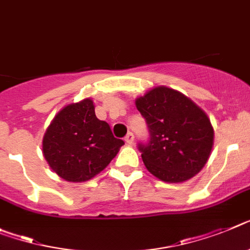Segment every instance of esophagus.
<instances>
[{
    "label": "esophagus",
    "mask_w": 250,
    "mask_h": 250,
    "mask_svg": "<svg viewBox=\"0 0 250 250\" xmlns=\"http://www.w3.org/2000/svg\"><path fill=\"white\" fill-rule=\"evenodd\" d=\"M125 141L127 142V144H128V145L133 144V141H135V136H133V133H132V132H128V133L125 135Z\"/></svg>",
    "instance_id": "obj_1"
}]
</instances>
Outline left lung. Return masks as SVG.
<instances>
[{"label": "left lung", "mask_w": 250, "mask_h": 250, "mask_svg": "<svg viewBox=\"0 0 250 250\" xmlns=\"http://www.w3.org/2000/svg\"><path fill=\"white\" fill-rule=\"evenodd\" d=\"M146 121L147 142L137 145L145 167L167 183L194 177L208 160L213 129L202 109L179 91L159 86L136 100Z\"/></svg>", "instance_id": "obj_1"}]
</instances>
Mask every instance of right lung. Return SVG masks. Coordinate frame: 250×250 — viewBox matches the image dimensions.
Wrapping results in <instances>:
<instances>
[{"label":"right lung","mask_w":250,"mask_h":250,"mask_svg":"<svg viewBox=\"0 0 250 250\" xmlns=\"http://www.w3.org/2000/svg\"><path fill=\"white\" fill-rule=\"evenodd\" d=\"M123 145L106 122L96 118L93 100L85 99L54 117L44 135L43 154L61 178L86 182L105 169Z\"/></svg>","instance_id":"add662e5"}]
</instances>
